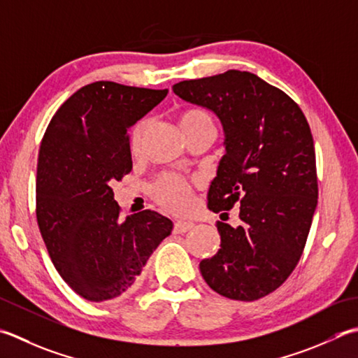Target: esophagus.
I'll list each match as a JSON object with an SVG mask.
<instances>
[{"instance_id":"34e87169","label":"esophagus","mask_w":358,"mask_h":358,"mask_svg":"<svg viewBox=\"0 0 358 358\" xmlns=\"http://www.w3.org/2000/svg\"><path fill=\"white\" fill-rule=\"evenodd\" d=\"M194 225H195V223H192V222H183V220H178V222H175L173 229H175V233L183 234V233H187L189 229H192V228H194Z\"/></svg>"}]
</instances>
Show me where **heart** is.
Returning <instances> with one entry per match:
<instances>
[{
	"instance_id": "heart-1",
	"label": "heart",
	"mask_w": 358,
	"mask_h": 358,
	"mask_svg": "<svg viewBox=\"0 0 358 358\" xmlns=\"http://www.w3.org/2000/svg\"><path fill=\"white\" fill-rule=\"evenodd\" d=\"M205 125H213L211 117H209L205 111L194 108L186 110L180 115V127L183 130V133L205 127ZM145 127L147 121H139L131 131L130 144L133 153H138L141 150ZM155 197L161 205L172 213H186L192 205L191 191H189L185 181L177 177V175H164V177L158 181V185L155 187Z\"/></svg>"
}]
</instances>
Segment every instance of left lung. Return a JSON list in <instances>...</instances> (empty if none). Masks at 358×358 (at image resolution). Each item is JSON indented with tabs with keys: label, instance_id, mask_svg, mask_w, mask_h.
Returning <instances> with one entry per match:
<instances>
[{
	"label": "left lung",
	"instance_id": "left-lung-1",
	"mask_svg": "<svg viewBox=\"0 0 358 358\" xmlns=\"http://www.w3.org/2000/svg\"><path fill=\"white\" fill-rule=\"evenodd\" d=\"M172 90L222 124L225 155L209 186L208 208L239 206V227L217 223L220 250L200 262L201 276L229 299L268 295L296 267L318 203L307 119L284 91L248 71L229 69Z\"/></svg>",
	"mask_w": 358,
	"mask_h": 358
}]
</instances>
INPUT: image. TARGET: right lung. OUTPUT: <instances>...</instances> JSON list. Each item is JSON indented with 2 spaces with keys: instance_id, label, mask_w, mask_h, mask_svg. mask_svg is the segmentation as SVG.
I'll list each match as a JSON object with an SVG mask.
<instances>
[{
  "instance_id": "1",
  "label": "right lung",
  "mask_w": 358,
  "mask_h": 358,
  "mask_svg": "<svg viewBox=\"0 0 358 358\" xmlns=\"http://www.w3.org/2000/svg\"><path fill=\"white\" fill-rule=\"evenodd\" d=\"M167 96L94 82L63 102L38 152L37 222L55 270L94 303L138 282L173 223L157 211L119 217L111 183L131 171L129 129Z\"/></svg>"
}]
</instances>
